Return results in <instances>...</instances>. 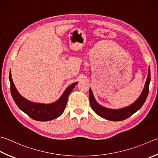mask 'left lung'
Returning a JSON list of instances; mask_svg holds the SVG:
<instances>
[{
    "instance_id": "obj_1",
    "label": "left lung",
    "mask_w": 158,
    "mask_h": 158,
    "mask_svg": "<svg viewBox=\"0 0 158 158\" xmlns=\"http://www.w3.org/2000/svg\"><path fill=\"white\" fill-rule=\"evenodd\" d=\"M151 80V73L150 69H148V73L147 82L144 86V88L142 91L140 96L138 98L135 102L132 104L131 105L126 107V108L121 109H110L105 108L100 106L99 104H98L94 97L93 93L91 89H89V101H90V105L92 109L96 114L100 115L105 119L111 121H121L126 120L127 118H129L133 114L138 111L141 108L142 106L144 105L146 99H147L148 91H149V83Z\"/></svg>"
}]
</instances>
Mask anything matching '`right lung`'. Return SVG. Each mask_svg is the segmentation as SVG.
<instances>
[{"instance_id":"1","label":"right lung","mask_w":158,"mask_h":158,"mask_svg":"<svg viewBox=\"0 0 158 158\" xmlns=\"http://www.w3.org/2000/svg\"><path fill=\"white\" fill-rule=\"evenodd\" d=\"M9 78L10 81L11 94L14 102L20 110H22L29 117L37 121H49L61 115L64 111L69 95L77 84V82H75L67 87L60 99L56 102L49 105H44L31 102L20 96L15 87L11 73H10Z\"/></svg>"}]
</instances>
